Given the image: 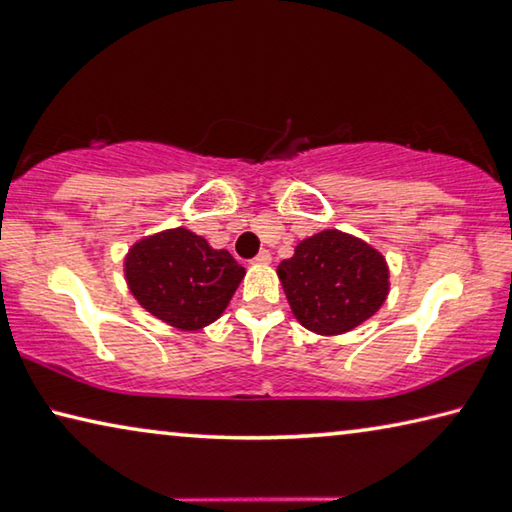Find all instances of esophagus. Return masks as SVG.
Segmentation results:
<instances>
[{"instance_id":"obj_1","label":"esophagus","mask_w":512,"mask_h":512,"mask_svg":"<svg viewBox=\"0 0 512 512\" xmlns=\"http://www.w3.org/2000/svg\"><path fill=\"white\" fill-rule=\"evenodd\" d=\"M271 262V253L269 250H262V253H259L255 259H253V264H269Z\"/></svg>"}]
</instances>
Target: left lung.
Instances as JSON below:
<instances>
[{"instance_id": "obj_1", "label": "left lung", "mask_w": 512, "mask_h": 512, "mask_svg": "<svg viewBox=\"0 0 512 512\" xmlns=\"http://www.w3.org/2000/svg\"><path fill=\"white\" fill-rule=\"evenodd\" d=\"M278 275L300 326L344 335L380 310L389 294L385 257L353 234L323 230L303 239Z\"/></svg>"}]
</instances>
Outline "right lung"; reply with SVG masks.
<instances>
[{"label":"right lung","mask_w":512,"mask_h":512,"mask_svg":"<svg viewBox=\"0 0 512 512\" xmlns=\"http://www.w3.org/2000/svg\"><path fill=\"white\" fill-rule=\"evenodd\" d=\"M246 269L186 227L136 241L125 280L143 310L180 330H200L225 312Z\"/></svg>","instance_id":"right-lung-1"}]
</instances>
